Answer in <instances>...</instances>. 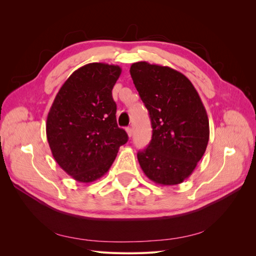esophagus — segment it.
Returning <instances> with one entry per match:
<instances>
[{"instance_id":"obj_1","label":"esophagus","mask_w":256,"mask_h":256,"mask_svg":"<svg viewBox=\"0 0 256 256\" xmlns=\"http://www.w3.org/2000/svg\"><path fill=\"white\" fill-rule=\"evenodd\" d=\"M126 131H127V134H128V136H129V138L132 136V134H134V130H132V128H131V127H128V128L126 129Z\"/></svg>"}]
</instances>
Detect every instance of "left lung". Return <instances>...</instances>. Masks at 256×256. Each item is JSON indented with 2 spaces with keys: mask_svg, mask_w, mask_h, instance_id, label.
I'll return each mask as SVG.
<instances>
[{
  "mask_svg": "<svg viewBox=\"0 0 256 256\" xmlns=\"http://www.w3.org/2000/svg\"><path fill=\"white\" fill-rule=\"evenodd\" d=\"M130 74L152 128L150 143L138 152V164L154 182L182 184L194 171L209 140L202 100L187 76L171 67L138 62Z\"/></svg>",
  "mask_w": 256,
  "mask_h": 256,
  "instance_id": "obj_1",
  "label": "left lung"
}]
</instances>
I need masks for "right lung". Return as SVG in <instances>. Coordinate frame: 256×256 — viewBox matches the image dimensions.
I'll list each match as a JSON object with an SVG mask.
<instances>
[{"label": "right lung", "mask_w": 256, "mask_h": 256, "mask_svg": "<svg viewBox=\"0 0 256 256\" xmlns=\"http://www.w3.org/2000/svg\"><path fill=\"white\" fill-rule=\"evenodd\" d=\"M120 74L118 65H84L62 85L50 108L46 132L52 156L76 182L102 177L128 141L112 97Z\"/></svg>", "instance_id": "add662e5"}]
</instances>
